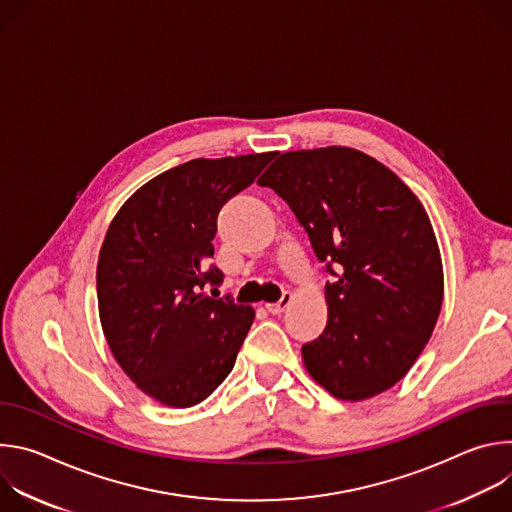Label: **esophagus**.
Instances as JSON below:
<instances>
[{
	"label": "esophagus",
	"mask_w": 512,
	"mask_h": 512,
	"mask_svg": "<svg viewBox=\"0 0 512 512\" xmlns=\"http://www.w3.org/2000/svg\"><path fill=\"white\" fill-rule=\"evenodd\" d=\"M291 300H294V296H291L289 291H285V294L281 296L279 302H275V304H265V308H267L269 314H281V312H285V310L289 308Z\"/></svg>",
	"instance_id": "1"
}]
</instances>
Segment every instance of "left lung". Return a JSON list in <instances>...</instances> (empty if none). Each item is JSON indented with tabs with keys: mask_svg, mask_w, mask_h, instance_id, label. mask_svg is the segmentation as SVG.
<instances>
[{
	"mask_svg": "<svg viewBox=\"0 0 512 512\" xmlns=\"http://www.w3.org/2000/svg\"><path fill=\"white\" fill-rule=\"evenodd\" d=\"M257 184L294 210L334 277L326 328L302 346L310 377L342 401L391 389L444 302L442 255L423 204L387 166L342 145L285 152Z\"/></svg>",
	"mask_w": 512,
	"mask_h": 512,
	"instance_id": "8db88e82",
	"label": "left lung"
}]
</instances>
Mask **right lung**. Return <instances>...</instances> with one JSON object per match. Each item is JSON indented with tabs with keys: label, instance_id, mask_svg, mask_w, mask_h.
<instances>
[{
	"label": "right lung",
	"instance_id": "obj_1",
	"mask_svg": "<svg viewBox=\"0 0 512 512\" xmlns=\"http://www.w3.org/2000/svg\"><path fill=\"white\" fill-rule=\"evenodd\" d=\"M273 154L180 164L133 192L109 225L97 263L103 334L123 373L162 405L204 401L235 367L255 312L202 289L223 281L210 265L218 212Z\"/></svg>",
	"mask_w": 512,
	"mask_h": 512
}]
</instances>
